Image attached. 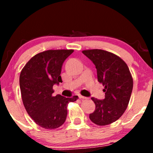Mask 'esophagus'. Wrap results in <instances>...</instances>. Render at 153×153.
Here are the masks:
<instances>
[{
  "mask_svg": "<svg viewBox=\"0 0 153 153\" xmlns=\"http://www.w3.org/2000/svg\"><path fill=\"white\" fill-rule=\"evenodd\" d=\"M78 97H79V98L80 99H86V97H85V96H83V95H78Z\"/></svg>",
  "mask_w": 153,
  "mask_h": 153,
  "instance_id": "esophagus-1",
  "label": "esophagus"
}]
</instances>
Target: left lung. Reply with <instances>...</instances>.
Listing matches in <instances>:
<instances>
[{
	"label": "left lung",
	"mask_w": 153,
	"mask_h": 153,
	"mask_svg": "<svg viewBox=\"0 0 153 153\" xmlns=\"http://www.w3.org/2000/svg\"><path fill=\"white\" fill-rule=\"evenodd\" d=\"M95 64L98 81L104 86L105 98H91L95 109L89 119L98 126H105L120 118L127 108L133 87L129 67L118 55L103 49L83 50Z\"/></svg>",
	"instance_id": "obj_1"
}]
</instances>
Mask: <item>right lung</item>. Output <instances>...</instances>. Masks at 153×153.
<instances>
[{
	"instance_id": "add662e5",
	"label": "right lung",
	"mask_w": 153,
	"mask_h": 153,
	"mask_svg": "<svg viewBox=\"0 0 153 153\" xmlns=\"http://www.w3.org/2000/svg\"><path fill=\"white\" fill-rule=\"evenodd\" d=\"M73 49H49L34 55L20 74L23 104L29 116L38 126L47 129L58 128L67 115V105L78 98L53 96V85L62 82L63 63Z\"/></svg>"
}]
</instances>
